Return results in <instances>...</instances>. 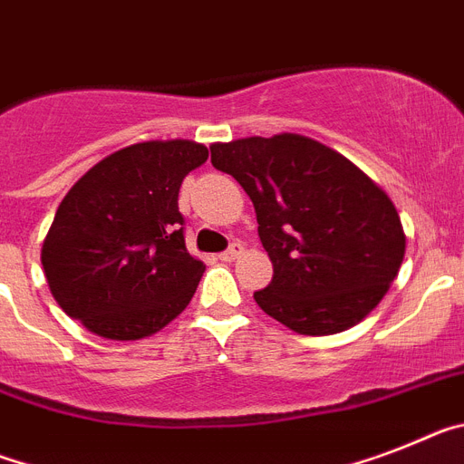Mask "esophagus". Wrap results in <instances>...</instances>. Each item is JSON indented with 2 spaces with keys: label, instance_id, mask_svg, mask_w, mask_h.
I'll return each mask as SVG.
<instances>
[{
  "label": "esophagus",
  "instance_id": "34e87169",
  "mask_svg": "<svg viewBox=\"0 0 464 464\" xmlns=\"http://www.w3.org/2000/svg\"><path fill=\"white\" fill-rule=\"evenodd\" d=\"M240 255H243V245H240V243H233L231 247L227 249V252H221L219 259H221V261H236Z\"/></svg>",
  "mask_w": 464,
  "mask_h": 464
}]
</instances>
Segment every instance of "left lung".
Returning a JSON list of instances; mask_svg holds the SVG:
<instances>
[{
    "label": "left lung",
    "mask_w": 464,
    "mask_h": 464,
    "mask_svg": "<svg viewBox=\"0 0 464 464\" xmlns=\"http://www.w3.org/2000/svg\"><path fill=\"white\" fill-rule=\"evenodd\" d=\"M256 212L273 280L255 292L266 315L304 336L364 320L404 261L406 236L388 193L354 163L294 132L209 147Z\"/></svg>",
    "instance_id": "obj_1"
}]
</instances>
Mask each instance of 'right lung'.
I'll list each match as a JSON object with an SVG mask.
<instances>
[{
    "label": "right lung",
    "mask_w": 464,
    "mask_h": 464,
    "mask_svg": "<svg viewBox=\"0 0 464 464\" xmlns=\"http://www.w3.org/2000/svg\"><path fill=\"white\" fill-rule=\"evenodd\" d=\"M208 160L191 140L119 149L67 191L42 247L53 299L88 332L137 341L188 305L205 273L188 255L179 187Z\"/></svg>",
    "instance_id": "1"
}]
</instances>
